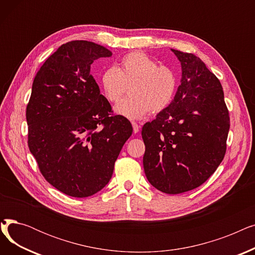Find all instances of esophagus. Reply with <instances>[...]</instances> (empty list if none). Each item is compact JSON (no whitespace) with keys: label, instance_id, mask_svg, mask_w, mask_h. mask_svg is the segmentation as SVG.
<instances>
[{"label":"esophagus","instance_id":"obj_1","mask_svg":"<svg viewBox=\"0 0 255 255\" xmlns=\"http://www.w3.org/2000/svg\"><path fill=\"white\" fill-rule=\"evenodd\" d=\"M131 124H132V127H133V132H134V133H137V132L139 131L140 126H139L136 122H131Z\"/></svg>","mask_w":255,"mask_h":255}]
</instances>
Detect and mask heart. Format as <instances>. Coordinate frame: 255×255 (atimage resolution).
<instances>
[{
	"label": "heart",
	"instance_id": "obj_1",
	"mask_svg": "<svg viewBox=\"0 0 255 255\" xmlns=\"http://www.w3.org/2000/svg\"><path fill=\"white\" fill-rule=\"evenodd\" d=\"M105 98L120 100L129 87V97L115 107L119 115L128 119H140L149 112H163L175 97L178 79L170 67L158 63L144 52L133 51L124 56L119 68L111 67L100 78Z\"/></svg>",
	"mask_w": 255,
	"mask_h": 255
}]
</instances>
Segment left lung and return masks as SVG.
<instances>
[{
  "label": "left lung",
  "instance_id": "left-lung-1",
  "mask_svg": "<svg viewBox=\"0 0 255 255\" xmlns=\"http://www.w3.org/2000/svg\"><path fill=\"white\" fill-rule=\"evenodd\" d=\"M171 50L182 65L181 85L167 109L142 127V163L156 189L179 194L204 184L221 163L230 114L219 79L205 63Z\"/></svg>",
  "mask_w": 255,
  "mask_h": 255
}]
</instances>
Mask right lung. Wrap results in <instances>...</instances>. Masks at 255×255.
<instances>
[{
  "instance_id": "right-lung-1",
  "label": "right lung",
  "mask_w": 255,
  "mask_h": 255,
  "mask_svg": "<svg viewBox=\"0 0 255 255\" xmlns=\"http://www.w3.org/2000/svg\"><path fill=\"white\" fill-rule=\"evenodd\" d=\"M113 52L86 40L61 45L37 72L26 105L28 144L44 179L59 191L88 197L112 179L116 160L132 134L113 113L90 73Z\"/></svg>"
}]
</instances>
